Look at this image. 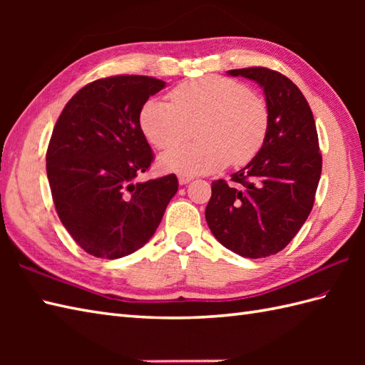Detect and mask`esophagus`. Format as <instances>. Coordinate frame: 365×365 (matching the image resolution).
I'll return each instance as SVG.
<instances>
[{
	"label": "esophagus",
	"mask_w": 365,
	"mask_h": 365,
	"mask_svg": "<svg viewBox=\"0 0 365 365\" xmlns=\"http://www.w3.org/2000/svg\"><path fill=\"white\" fill-rule=\"evenodd\" d=\"M191 180H192V175H190V174H180V175H178V183H180V185H187Z\"/></svg>",
	"instance_id": "esophagus-1"
}]
</instances>
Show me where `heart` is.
Listing matches in <instances>:
<instances>
[{"label":"heart","instance_id":"heart-1","mask_svg":"<svg viewBox=\"0 0 365 365\" xmlns=\"http://www.w3.org/2000/svg\"><path fill=\"white\" fill-rule=\"evenodd\" d=\"M192 125L197 143L163 153V169L204 174L229 163L246 165L265 143L268 108L265 100L238 81L208 75L177 86L170 92V103L149 98L139 113L143 135L157 149L182 141Z\"/></svg>","mask_w":365,"mask_h":365}]
</instances>
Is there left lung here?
<instances>
[{"label":"left lung","mask_w":365,"mask_h":365,"mask_svg":"<svg viewBox=\"0 0 365 365\" xmlns=\"http://www.w3.org/2000/svg\"><path fill=\"white\" fill-rule=\"evenodd\" d=\"M263 89L268 133L259 153L226 180L212 183L205 220L227 250L250 259L268 257L289 245L314 207L322 175L315 120L297 84L265 67L229 71Z\"/></svg>","instance_id":"left-lung-1"}]
</instances>
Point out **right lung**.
I'll use <instances>...</instances> for the list:
<instances>
[{
    "label": "right lung",
    "mask_w": 365,
    "mask_h": 365,
    "mask_svg": "<svg viewBox=\"0 0 365 365\" xmlns=\"http://www.w3.org/2000/svg\"><path fill=\"white\" fill-rule=\"evenodd\" d=\"M166 86L141 75L86 84L61 113L46 150V175L61 222L88 254L120 259L143 247L178 190L174 174L136 182L153 153L143 105Z\"/></svg>",
    "instance_id": "1"
}]
</instances>
